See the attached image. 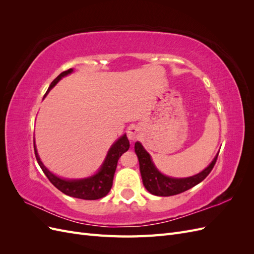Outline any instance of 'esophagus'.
I'll return each mask as SVG.
<instances>
[{"label": "esophagus", "mask_w": 254, "mask_h": 254, "mask_svg": "<svg viewBox=\"0 0 254 254\" xmlns=\"http://www.w3.org/2000/svg\"><path fill=\"white\" fill-rule=\"evenodd\" d=\"M127 135L130 140H135L137 139V136H139V130L135 126H131L128 128V131H127Z\"/></svg>", "instance_id": "obj_1"}]
</instances>
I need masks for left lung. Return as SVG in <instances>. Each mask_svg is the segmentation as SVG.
I'll list each match as a JSON object with an SVG mask.
<instances>
[{"instance_id":"1","label":"left lung","mask_w":254,"mask_h":254,"mask_svg":"<svg viewBox=\"0 0 254 254\" xmlns=\"http://www.w3.org/2000/svg\"><path fill=\"white\" fill-rule=\"evenodd\" d=\"M134 149L137 158H139L140 171L144 187L149 193L164 197L183 193V191H186L197 186L198 183H200L211 173L218 157V155L215 157L212 163L201 173H199L193 177H189V178L177 179L170 178V177H166L159 173L152 163L149 153L143 148V146L139 142L134 144Z\"/></svg>"}]
</instances>
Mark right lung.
Masks as SVG:
<instances>
[{
  "mask_svg": "<svg viewBox=\"0 0 254 254\" xmlns=\"http://www.w3.org/2000/svg\"><path fill=\"white\" fill-rule=\"evenodd\" d=\"M72 71V68H68V70L59 74L57 77L52 81L45 95L49 93V91L55 86L64 76L70 74ZM129 146L130 145L128 137L126 134H124L112 145V147L108 151V155H107V158L102 168L96 175L82 180H64L58 178L55 175H53L49 170H47V167L42 164L39 156H38L34 140V149L37 162L40 165L41 170L43 171L45 176L48 177V179L51 181L53 186L67 196L79 199H86V200H95V199L105 197L109 193L112 188L113 177L115 170H117L118 161L123 153L129 149Z\"/></svg>",
  "mask_w": 254,
  "mask_h": 254,
  "instance_id": "obj_1",
  "label": "right lung"
}]
</instances>
